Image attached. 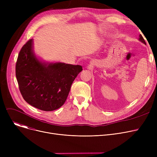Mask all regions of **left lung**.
<instances>
[{"instance_id":"obj_1","label":"left lung","mask_w":157,"mask_h":157,"mask_svg":"<svg viewBox=\"0 0 157 157\" xmlns=\"http://www.w3.org/2000/svg\"><path fill=\"white\" fill-rule=\"evenodd\" d=\"M139 39H138V40H139V41H141V43H144V44H146V42H145V40H144V39H143V36L140 34L139 35Z\"/></svg>"}]
</instances>
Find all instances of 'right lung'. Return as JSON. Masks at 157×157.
Wrapping results in <instances>:
<instances>
[{
  "label": "right lung",
  "instance_id": "add662e5",
  "mask_svg": "<svg viewBox=\"0 0 157 157\" xmlns=\"http://www.w3.org/2000/svg\"><path fill=\"white\" fill-rule=\"evenodd\" d=\"M82 71L79 65L40 59L34 52V39L22 47L16 64V76L24 100L44 111L56 110L65 103L73 81Z\"/></svg>",
  "mask_w": 157,
  "mask_h": 157
}]
</instances>
